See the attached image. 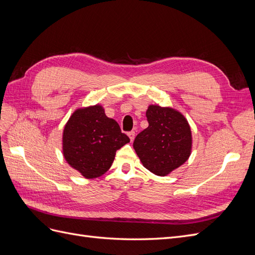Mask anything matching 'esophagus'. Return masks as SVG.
<instances>
[{
  "label": "esophagus",
  "mask_w": 255,
  "mask_h": 255,
  "mask_svg": "<svg viewBox=\"0 0 255 255\" xmlns=\"http://www.w3.org/2000/svg\"><path fill=\"white\" fill-rule=\"evenodd\" d=\"M128 137H129L130 141H133L134 138H135V132H134V130H130V132H128Z\"/></svg>",
  "instance_id": "34e87169"
}]
</instances>
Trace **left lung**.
Returning a JSON list of instances; mask_svg holds the SVG:
<instances>
[{
    "instance_id": "obj_1",
    "label": "left lung",
    "mask_w": 255,
    "mask_h": 255,
    "mask_svg": "<svg viewBox=\"0 0 255 255\" xmlns=\"http://www.w3.org/2000/svg\"><path fill=\"white\" fill-rule=\"evenodd\" d=\"M149 127L138 134L133 146L141 164L165 176L182 166L191 153L192 136L187 119L172 107L149 105Z\"/></svg>"
}]
</instances>
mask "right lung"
<instances>
[{
	"label": "right lung",
	"mask_w": 255,
	"mask_h": 255,
	"mask_svg": "<svg viewBox=\"0 0 255 255\" xmlns=\"http://www.w3.org/2000/svg\"><path fill=\"white\" fill-rule=\"evenodd\" d=\"M129 142L120 127L105 115L102 105L75 110L63 130V155L86 179H96L111 168L116 151Z\"/></svg>",
	"instance_id": "obj_1"
}]
</instances>
